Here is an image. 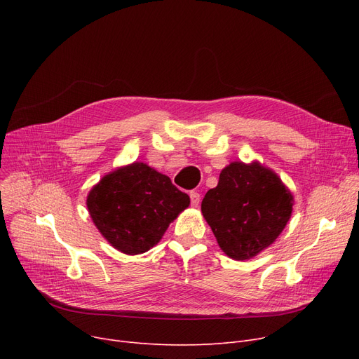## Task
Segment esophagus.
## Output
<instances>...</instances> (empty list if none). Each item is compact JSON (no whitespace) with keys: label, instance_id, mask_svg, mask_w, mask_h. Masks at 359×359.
Returning a JSON list of instances; mask_svg holds the SVG:
<instances>
[{"label":"esophagus","instance_id":"obj_1","mask_svg":"<svg viewBox=\"0 0 359 359\" xmlns=\"http://www.w3.org/2000/svg\"><path fill=\"white\" fill-rule=\"evenodd\" d=\"M199 202H201V195L198 194V192H191V203H192V206H195V208H196V206L199 205Z\"/></svg>","mask_w":359,"mask_h":359}]
</instances>
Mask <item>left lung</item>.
<instances>
[{"instance_id": "8db88e82", "label": "left lung", "mask_w": 359, "mask_h": 359, "mask_svg": "<svg viewBox=\"0 0 359 359\" xmlns=\"http://www.w3.org/2000/svg\"><path fill=\"white\" fill-rule=\"evenodd\" d=\"M292 205L294 196L280 177L255 160L225 165L201 210L219 249L234 260H249L284 231Z\"/></svg>"}]
</instances>
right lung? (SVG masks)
Listing matches in <instances>:
<instances>
[{
  "label": "right lung",
  "mask_w": 359,
  "mask_h": 359,
  "mask_svg": "<svg viewBox=\"0 0 359 359\" xmlns=\"http://www.w3.org/2000/svg\"><path fill=\"white\" fill-rule=\"evenodd\" d=\"M87 210L110 246L125 255L153 249L191 203L168 176L134 161L104 175L87 195Z\"/></svg>",
  "instance_id": "obj_1"
}]
</instances>
